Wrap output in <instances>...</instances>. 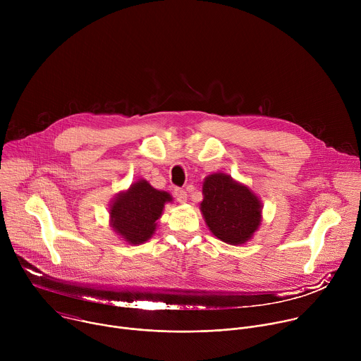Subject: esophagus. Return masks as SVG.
<instances>
[{"label": "esophagus", "mask_w": 361, "mask_h": 361, "mask_svg": "<svg viewBox=\"0 0 361 361\" xmlns=\"http://www.w3.org/2000/svg\"><path fill=\"white\" fill-rule=\"evenodd\" d=\"M174 195H176L177 201H180V202H185L187 201V191L183 190V188H176L174 190Z\"/></svg>", "instance_id": "34e87169"}]
</instances>
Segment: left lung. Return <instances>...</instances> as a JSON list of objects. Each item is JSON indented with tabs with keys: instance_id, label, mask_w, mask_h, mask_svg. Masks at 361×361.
Returning a JSON list of instances; mask_svg holds the SVG:
<instances>
[{
	"instance_id": "left-lung-1",
	"label": "left lung",
	"mask_w": 361,
	"mask_h": 361,
	"mask_svg": "<svg viewBox=\"0 0 361 361\" xmlns=\"http://www.w3.org/2000/svg\"><path fill=\"white\" fill-rule=\"evenodd\" d=\"M201 212L212 233L228 244H243L259 228L262 204L247 187L226 174H212L202 184Z\"/></svg>"
}]
</instances>
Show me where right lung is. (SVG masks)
I'll return each instance as SVG.
<instances>
[{"instance_id": "obj_1", "label": "right lung", "mask_w": 361, "mask_h": 361, "mask_svg": "<svg viewBox=\"0 0 361 361\" xmlns=\"http://www.w3.org/2000/svg\"><path fill=\"white\" fill-rule=\"evenodd\" d=\"M167 201H171L169 192L152 188L145 180L137 181L114 200L110 209L113 228L131 244L147 241Z\"/></svg>"}]
</instances>
